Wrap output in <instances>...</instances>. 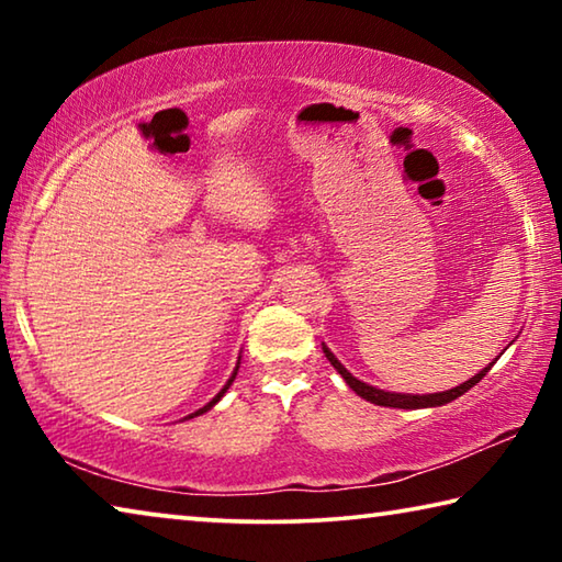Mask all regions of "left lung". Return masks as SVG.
Here are the masks:
<instances>
[{
    "label": "left lung",
    "mask_w": 562,
    "mask_h": 562,
    "mask_svg": "<svg viewBox=\"0 0 562 562\" xmlns=\"http://www.w3.org/2000/svg\"><path fill=\"white\" fill-rule=\"evenodd\" d=\"M322 351H325L327 359H329V364L335 367L337 372L341 374V379H345V382L349 384L351 392H355V394L361 396V398H367V402L376 404V406H392V408H431V406L449 404V402H453V398H459L461 394L469 392L471 386L479 384L481 379L491 372V367L496 364V359H498V357L493 359L488 367H483L479 374L469 379V382H463V384L453 386V389H446V392H436V394H396V392H384V389H376V386L367 384V382H359L357 376H351V374L347 372V367L341 364V361H339L335 355H331L325 341H322Z\"/></svg>",
    "instance_id": "1"
}]
</instances>
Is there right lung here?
Returning a JSON list of instances; mask_svg holds the SVG:
<instances>
[{
	"instance_id": "obj_1",
	"label": "right lung",
	"mask_w": 562,
	"mask_h": 562,
	"mask_svg": "<svg viewBox=\"0 0 562 562\" xmlns=\"http://www.w3.org/2000/svg\"><path fill=\"white\" fill-rule=\"evenodd\" d=\"M237 369H240V359H237V364H235V372L231 374V379H227V382H225V386L221 389V392H217L213 398H211V402H207L203 408H198V412H193V414H188L186 418H195V416H201V414H205V412H211V408L217 404V402H221V398L225 396V392H227V389H231V384L235 382V376H237Z\"/></svg>"
}]
</instances>
